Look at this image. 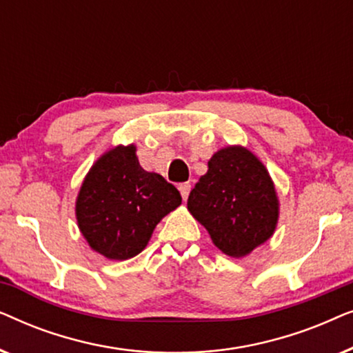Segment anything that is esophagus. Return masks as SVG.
<instances>
[{
    "mask_svg": "<svg viewBox=\"0 0 353 353\" xmlns=\"http://www.w3.org/2000/svg\"><path fill=\"white\" fill-rule=\"evenodd\" d=\"M178 190H180V192H181V197L183 199H188V196H190V191H191V185L190 183H181L180 186H178Z\"/></svg>",
    "mask_w": 353,
    "mask_h": 353,
    "instance_id": "1",
    "label": "esophagus"
}]
</instances>
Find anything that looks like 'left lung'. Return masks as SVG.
Masks as SVG:
<instances>
[{
	"label": "left lung",
	"instance_id": "left-lung-1",
	"mask_svg": "<svg viewBox=\"0 0 353 353\" xmlns=\"http://www.w3.org/2000/svg\"><path fill=\"white\" fill-rule=\"evenodd\" d=\"M188 209L230 257H244L273 234L278 199L263 163L241 146L214 154L188 197Z\"/></svg>",
	"mask_w": 353,
	"mask_h": 353
}]
</instances>
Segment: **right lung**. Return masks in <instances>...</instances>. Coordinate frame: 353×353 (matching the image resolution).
I'll use <instances>...</instances> for the list:
<instances>
[{
  "label": "right lung",
  "mask_w": 353,
  "mask_h": 353,
  "mask_svg": "<svg viewBox=\"0 0 353 353\" xmlns=\"http://www.w3.org/2000/svg\"><path fill=\"white\" fill-rule=\"evenodd\" d=\"M134 146L104 154L77 199L80 231L96 252L127 260L146 248L156 225L181 204L180 191L139 165Z\"/></svg>",
  "instance_id": "1"
}]
</instances>
